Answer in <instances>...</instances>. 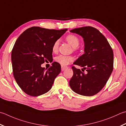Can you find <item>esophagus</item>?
Wrapping results in <instances>:
<instances>
[{
	"label": "esophagus",
	"instance_id": "1",
	"mask_svg": "<svg viewBox=\"0 0 126 126\" xmlns=\"http://www.w3.org/2000/svg\"><path fill=\"white\" fill-rule=\"evenodd\" d=\"M66 68H68V66H61V70H62V71H64L65 69H66Z\"/></svg>",
	"mask_w": 126,
	"mask_h": 126
}]
</instances>
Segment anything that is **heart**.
Instances as JSON below:
<instances>
[{
  "label": "heart",
  "mask_w": 126,
  "mask_h": 126,
  "mask_svg": "<svg viewBox=\"0 0 126 126\" xmlns=\"http://www.w3.org/2000/svg\"><path fill=\"white\" fill-rule=\"evenodd\" d=\"M66 40L68 43L74 48H76L80 44V39L78 36H76L73 34H70L66 37ZM59 44L60 41L59 40H57L55 43H53L52 47V50L54 52L57 51L58 49ZM73 60V57L70 56H64L60 55L56 57L55 61L57 62L60 64L62 65L65 66L69 64Z\"/></svg>",
  "instance_id": "obj_1"
}]
</instances>
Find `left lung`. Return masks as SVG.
Wrapping results in <instances>:
<instances>
[{
    "mask_svg": "<svg viewBox=\"0 0 126 126\" xmlns=\"http://www.w3.org/2000/svg\"><path fill=\"white\" fill-rule=\"evenodd\" d=\"M70 32L82 36L85 45V53L73 64L83 67L87 71L85 73L72 66L73 76L69 81L70 87L79 94L94 95L102 90L111 74L112 49L105 37L92 27H81Z\"/></svg>",
    "mask_w": 126,
    "mask_h": 126,
    "instance_id": "obj_1",
    "label": "left lung"
}]
</instances>
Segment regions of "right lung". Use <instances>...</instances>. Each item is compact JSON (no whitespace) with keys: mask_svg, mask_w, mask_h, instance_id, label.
Instances as JSON below:
<instances>
[{"mask_svg":"<svg viewBox=\"0 0 126 126\" xmlns=\"http://www.w3.org/2000/svg\"><path fill=\"white\" fill-rule=\"evenodd\" d=\"M66 31L32 27L17 39L11 52L12 70L17 83L26 94L37 97L51 90L61 65L56 62L47 69L41 65L52 62V47Z\"/></svg>","mask_w":126,"mask_h":126,"instance_id":"obj_1","label":"right lung"}]
</instances>
